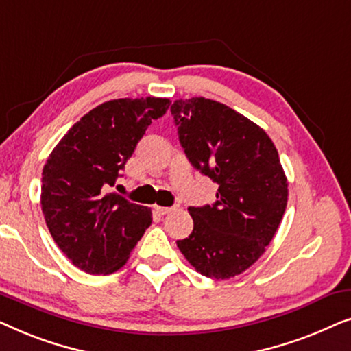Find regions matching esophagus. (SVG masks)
Wrapping results in <instances>:
<instances>
[{"label":"esophagus","instance_id":"34e87169","mask_svg":"<svg viewBox=\"0 0 351 351\" xmlns=\"http://www.w3.org/2000/svg\"><path fill=\"white\" fill-rule=\"evenodd\" d=\"M176 209H177V206H172V208H160V206H158V208H156V213L160 214V215H166V214L174 213Z\"/></svg>","mask_w":351,"mask_h":351}]
</instances>
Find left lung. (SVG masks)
<instances>
[{
  "label": "left lung",
  "mask_w": 351,
  "mask_h": 351,
  "mask_svg": "<svg viewBox=\"0 0 351 351\" xmlns=\"http://www.w3.org/2000/svg\"><path fill=\"white\" fill-rule=\"evenodd\" d=\"M180 145L219 185L213 206H190L193 232L177 247L201 275L228 280L246 271L275 237L287 204V179L262 128L204 97L171 105Z\"/></svg>",
  "instance_id": "1"
}]
</instances>
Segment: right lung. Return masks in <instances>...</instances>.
<instances>
[{
  "mask_svg": "<svg viewBox=\"0 0 351 351\" xmlns=\"http://www.w3.org/2000/svg\"><path fill=\"white\" fill-rule=\"evenodd\" d=\"M169 99H117L86 113L43 167L41 209L60 251L89 275L121 268L152 223V210L108 193L152 119Z\"/></svg>",
  "mask_w": 351,
  "mask_h": 351,
  "instance_id": "obj_1",
  "label": "right lung"
}]
</instances>
